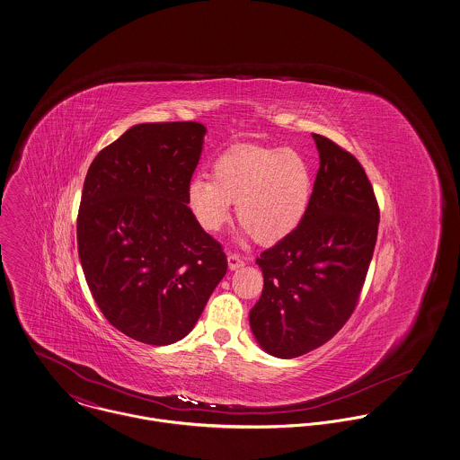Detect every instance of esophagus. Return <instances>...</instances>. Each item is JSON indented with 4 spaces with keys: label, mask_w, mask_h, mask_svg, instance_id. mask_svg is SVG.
I'll return each instance as SVG.
<instances>
[{
    "label": "esophagus",
    "mask_w": 460,
    "mask_h": 460,
    "mask_svg": "<svg viewBox=\"0 0 460 460\" xmlns=\"http://www.w3.org/2000/svg\"><path fill=\"white\" fill-rule=\"evenodd\" d=\"M227 264H229V270H238L245 264V259L242 255L229 254L227 255Z\"/></svg>",
    "instance_id": "1"
}]
</instances>
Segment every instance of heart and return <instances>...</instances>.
I'll return each mask as SVG.
<instances>
[{"label":"heart","instance_id":"heart-1","mask_svg":"<svg viewBox=\"0 0 460 460\" xmlns=\"http://www.w3.org/2000/svg\"><path fill=\"white\" fill-rule=\"evenodd\" d=\"M312 194L305 158L289 148L236 146L217 156L211 178L196 176L187 203L198 224L220 231L236 203V217L247 234L261 243L289 236L304 220Z\"/></svg>","mask_w":460,"mask_h":460}]
</instances>
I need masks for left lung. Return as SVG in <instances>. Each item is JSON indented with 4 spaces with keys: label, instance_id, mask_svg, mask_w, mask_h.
Returning a JSON list of instances; mask_svg holds the SVG:
<instances>
[{
    "label": "left lung",
    "instance_id": "1",
    "mask_svg": "<svg viewBox=\"0 0 460 460\" xmlns=\"http://www.w3.org/2000/svg\"><path fill=\"white\" fill-rule=\"evenodd\" d=\"M312 137L321 164L305 217L255 259L264 286L251 328L279 358L305 355L348 323L377 238L379 206L357 156L324 136Z\"/></svg>",
    "mask_w": 460,
    "mask_h": 460
}]
</instances>
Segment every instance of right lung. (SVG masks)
I'll return each mask as SVG.
<instances>
[{"label":"right lung","instance_id":"obj_1","mask_svg":"<svg viewBox=\"0 0 460 460\" xmlns=\"http://www.w3.org/2000/svg\"><path fill=\"white\" fill-rule=\"evenodd\" d=\"M205 125L141 123L92 162L77 213V251L103 317L127 337L167 346L198 323L227 271L187 189Z\"/></svg>","mask_w":460,"mask_h":460}]
</instances>
